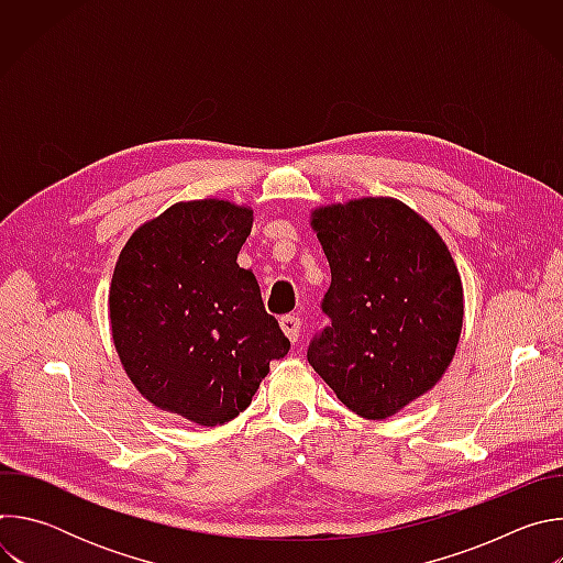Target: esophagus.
I'll list each match as a JSON object with an SVG mask.
<instances>
[{"label":"esophagus","mask_w":563,"mask_h":563,"mask_svg":"<svg viewBox=\"0 0 563 563\" xmlns=\"http://www.w3.org/2000/svg\"><path fill=\"white\" fill-rule=\"evenodd\" d=\"M300 318L298 316H283L280 318V328H283V332H285V336L291 341V343H296L298 341V336H300Z\"/></svg>","instance_id":"1"}]
</instances>
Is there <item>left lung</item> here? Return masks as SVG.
Masks as SVG:
<instances>
[{
    "instance_id": "8db88e82",
    "label": "left lung",
    "mask_w": 563,
    "mask_h": 563,
    "mask_svg": "<svg viewBox=\"0 0 563 563\" xmlns=\"http://www.w3.org/2000/svg\"><path fill=\"white\" fill-rule=\"evenodd\" d=\"M311 227L332 269V323L309 365L363 419L404 410L445 374L463 325L456 265L430 222L394 198L320 207Z\"/></svg>"
}]
</instances>
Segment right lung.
Listing matches in <instances>:
<instances>
[{
    "label": "right lung",
    "instance_id": "add662e5",
    "mask_svg": "<svg viewBox=\"0 0 563 563\" xmlns=\"http://www.w3.org/2000/svg\"><path fill=\"white\" fill-rule=\"evenodd\" d=\"M252 222V209L227 200L178 202L129 238L111 280V332L131 383L207 428L243 412L269 361L289 352L256 276L235 263Z\"/></svg>",
    "mask_w": 563,
    "mask_h": 563
}]
</instances>
